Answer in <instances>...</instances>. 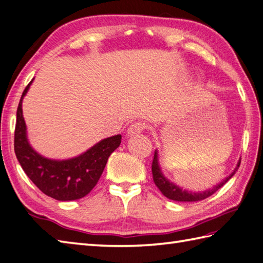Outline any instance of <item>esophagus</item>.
I'll return each instance as SVG.
<instances>
[{
  "instance_id": "1",
  "label": "esophagus",
  "mask_w": 263,
  "mask_h": 263,
  "mask_svg": "<svg viewBox=\"0 0 263 263\" xmlns=\"http://www.w3.org/2000/svg\"><path fill=\"white\" fill-rule=\"evenodd\" d=\"M146 128L145 122L143 121H138V122H134L133 125L128 127L127 129V135L128 136H133V135H137V134L142 133L144 129Z\"/></svg>"
}]
</instances>
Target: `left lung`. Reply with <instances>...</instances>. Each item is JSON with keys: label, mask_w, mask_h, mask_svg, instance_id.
I'll return each instance as SVG.
<instances>
[{"label": "left lung", "mask_w": 263, "mask_h": 263, "mask_svg": "<svg viewBox=\"0 0 263 263\" xmlns=\"http://www.w3.org/2000/svg\"><path fill=\"white\" fill-rule=\"evenodd\" d=\"M240 164V160L237 162L236 168L230 174L226 179L222 180L220 184H218L217 186H214L213 189L208 190L204 192H191V191H186L180 189L179 186L175 185L173 181H170L168 178H165L161 168H160L159 164V159H158V151L155 149L154 152V158H153V162H152V175H153V180L154 184L157 185L158 189L161 191L162 194L168 197L169 200H174V201H178V202H195V201H202L206 199V197L211 196L213 193H216L220 187H222L227 181L232 178V177L236 173L238 167Z\"/></svg>", "instance_id": "obj_1"}]
</instances>
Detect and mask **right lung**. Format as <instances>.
I'll use <instances>...</instances> for the list:
<instances>
[{"label":"right lung","instance_id":"1","mask_svg":"<svg viewBox=\"0 0 263 263\" xmlns=\"http://www.w3.org/2000/svg\"><path fill=\"white\" fill-rule=\"evenodd\" d=\"M31 82L21 95L17 110L14 152L18 161L29 179L45 195L58 201L82 199L98 184L111 153L120 145L121 135L102 139L76 158L68 160L44 158L30 146L23 116V100Z\"/></svg>","mask_w":263,"mask_h":263}]
</instances>
